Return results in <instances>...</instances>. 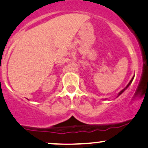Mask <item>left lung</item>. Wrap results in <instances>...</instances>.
Segmentation results:
<instances>
[{"label":"left lung","mask_w":148,"mask_h":148,"mask_svg":"<svg viewBox=\"0 0 148 148\" xmlns=\"http://www.w3.org/2000/svg\"><path fill=\"white\" fill-rule=\"evenodd\" d=\"M134 77H133V78H132V79H131V81H130V82L129 83V84H128V85H127V86H126V87H125V88H124V89H123V90H121V91H120V92H119V94H118V96H119V95H121V93H122V92H124V90H126V88H127L129 86V85H130V84H131V82H132V81H133V79H134Z\"/></svg>","instance_id":"obj_1"}]
</instances>
